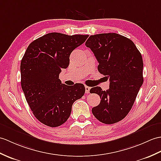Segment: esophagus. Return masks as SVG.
Masks as SVG:
<instances>
[{"label":"esophagus","mask_w":161,"mask_h":161,"mask_svg":"<svg viewBox=\"0 0 161 161\" xmlns=\"http://www.w3.org/2000/svg\"><path fill=\"white\" fill-rule=\"evenodd\" d=\"M90 90H91V88L89 86H85V92L86 93H89L90 92Z\"/></svg>","instance_id":"1"}]
</instances>
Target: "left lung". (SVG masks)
Returning <instances> with one entry per match:
<instances>
[{"label": "left lung", "mask_w": 161, "mask_h": 161, "mask_svg": "<svg viewBox=\"0 0 161 161\" xmlns=\"http://www.w3.org/2000/svg\"><path fill=\"white\" fill-rule=\"evenodd\" d=\"M85 45L98 61L99 72L110 80L106 91L99 86L90 91L102 99L92 113L105 124L120 121L131 110L143 83L142 55L131 40L115 33L91 36Z\"/></svg>", "instance_id": "8db88e82"}]
</instances>
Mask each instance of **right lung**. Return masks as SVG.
<instances>
[{
    "instance_id": "1",
    "label": "right lung",
    "mask_w": 161,
    "mask_h": 161,
    "mask_svg": "<svg viewBox=\"0 0 161 161\" xmlns=\"http://www.w3.org/2000/svg\"><path fill=\"white\" fill-rule=\"evenodd\" d=\"M88 37L49 33L33 41L26 50L20 63L21 86L33 114L43 124L55 128L64 123L73 103L84 95V84L68 86L59 75L69 66L72 51Z\"/></svg>"
}]
</instances>
